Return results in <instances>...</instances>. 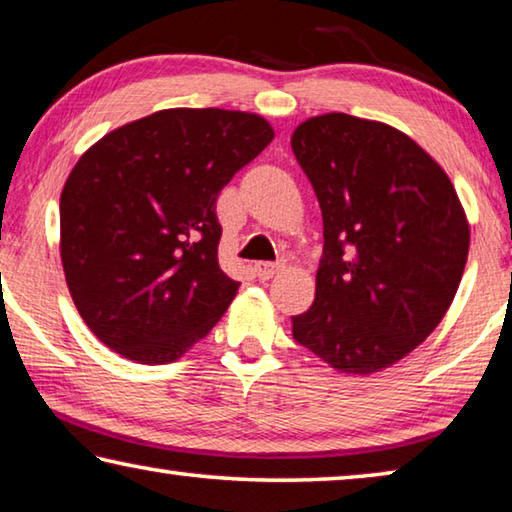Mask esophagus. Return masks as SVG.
Masks as SVG:
<instances>
[{
    "instance_id": "esophagus-1",
    "label": "esophagus",
    "mask_w": 512,
    "mask_h": 512,
    "mask_svg": "<svg viewBox=\"0 0 512 512\" xmlns=\"http://www.w3.org/2000/svg\"><path fill=\"white\" fill-rule=\"evenodd\" d=\"M282 264H271V262H259L255 264V273L259 280H271V277H275L277 273L282 271Z\"/></svg>"
}]
</instances>
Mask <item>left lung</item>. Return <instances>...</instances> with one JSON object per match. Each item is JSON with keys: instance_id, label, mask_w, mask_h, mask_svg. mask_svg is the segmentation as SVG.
<instances>
[{"instance_id": "left-lung-1", "label": "left lung", "mask_w": 512, "mask_h": 512, "mask_svg": "<svg viewBox=\"0 0 512 512\" xmlns=\"http://www.w3.org/2000/svg\"><path fill=\"white\" fill-rule=\"evenodd\" d=\"M291 149L323 212L316 298L293 339L372 375L438 327L461 284L470 223L443 167L409 135L345 112L309 117Z\"/></svg>"}]
</instances>
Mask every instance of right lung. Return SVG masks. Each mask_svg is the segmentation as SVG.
<instances>
[{
  "label": "right lung",
  "instance_id": "add662e5",
  "mask_svg": "<svg viewBox=\"0 0 512 512\" xmlns=\"http://www.w3.org/2000/svg\"><path fill=\"white\" fill-rule=\"evenodd\" d=\"M275 137L255 112L169 108L103 135L60 194V259L85 325L124 359L183 357L235 300L216 198Z\"/></svg>",
  "mask_w": 512,
  "mask_h": 512
}]
</instances>
